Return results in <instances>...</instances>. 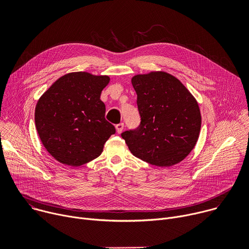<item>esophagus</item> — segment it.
<instances>
[{
	"label": "esophagus",
	"instance_id": "34e87169",
	"mask_svg": "<svg viewBox=\"0 0 249 249\" xmlns=\"http://www.w3.org/2000/svg\"><path fill=\"white\" fill-rule=\"evenodd\" d=\"M115 128H116V131H117L118 134L122 133V131H123V129H124V123H119V124H117Z\"/></svg>",
	"mask_w": 249,
	"mask_h": 249
}]
</instances>
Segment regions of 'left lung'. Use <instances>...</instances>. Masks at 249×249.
Wrapping results in <instances>:
<instances>
[{
  "mask_svg": "<svg viewBox=\"0 0 249 249\" xmlns=\"http://www.w3.org/2000/svg\"><path fill=\"white\" fill-rule=\"evenodd\" d=\"M141 123L121 134L130 152L157 166H171L194 149L201 129L197 100L174 76L158 71L131 80Z\"/></svg>",
  "mask_w": 249,
  "mask_h": 249,
  "instance_id": "left-lung-1",
  "label": "left lung"
}]
</instances>
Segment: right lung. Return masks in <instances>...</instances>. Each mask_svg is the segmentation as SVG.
I'll return each mask as SVG.
<instances>
[{
	"label": "right lung",
	"instance_id": "1",
	"mask_svg": "<svg viewBox=\"0 0 249 249\" xmlns=\"http://www.w3.org/2000/svg\"><path fill=\"white\" fill-rule=\"evenodd\" d=\"M109 81L108 76L69 73L38 99L35 127L44 148L59 162L79 166L96 159L115 133L104 118L105 105L100 100Z\"/></svg>",
	"mask_w": 249,
	"mask_h": 249
}]
</instances>
